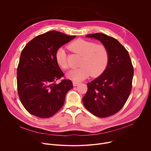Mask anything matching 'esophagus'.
Masks as SVG:
<instances>
[{
  "label": "esophagus",
  "mask_w": 151,
  "mask_h": 151,
  "mask_svg": "<svg viewBox=\"0 0 151 151\" xmlns=\"http://www.w3.org/2000/svg\"><path fill=\"white\" fill-rule=\"evenodd\" d=\"M79 84V82H75V81L73 82V85L74 87H75V86L78 85Z\"/></svg>",
  "instance_id": "obj_1"
}]
</instances>
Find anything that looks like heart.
I'll list each match as a JSON object with an SVG mask.
<instances>
[{"mask_svg":"<svg viewBox=\"0 0 151 151\" xmlns=\"http://www.w3.org/2000/svg\"><path fill=\"white\" fill-rule=\"evenodd\" d=\"M68 48L82 56L79 64L81 67L70 70L68 74V77L73 81H81L90 75L99 76L104 71L108 64V50L102 44H96L93 41L78 39L70 43ZM55 59L63 69L69 68L68 54L64 48H61L57 51Z\"/></svg>","mask_w":151,"mask_h":151,"instance_id":"1","label":"heart"}]
</instances>
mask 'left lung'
I'll return each mask as SVG.
<instances>
[{"label": "left lung", "instance_id": "8db88e82", "mask_svg": "<svg viewBox=\"0 0 151 151\" xmlns=\"http://www.w3.org/2000/svg\"><path fill=\"white\" fill-rule=\"evenodd\" d=\"M99 40L109 52V61L103 73L87 83L82 98L85 108L99 118L112 116L125 104L132 89L134 70L127 50L116 39L103 33L87 35Z\"/></svg>", "mask_w": 151, "mask_h": 151}]
</instances>
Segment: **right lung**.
<instances>
[{"label": "right lung", "instance_id": "right-lung-1", "mask_svg": "<svg viewBox=\"0 0 151 151\" xmlns=\"http://www.w3.org/2000/svg\"><path fill=\"white\" fill-rule=\"evenodd\" d=\"M75 37L50 31L33 38L21 52L17 72L18 94L30 114L48 118L63 106L73 84L69 79L55 83L64 76L57 63L55 53Z\"/></svg>", "mask_w": 151, "mask_h": 151}]
</instances>
